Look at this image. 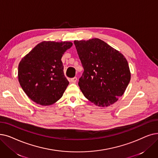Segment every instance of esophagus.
<instances>
[{
  "label": "esophagus",
  "instance_id": "obj_1",
  "mask_svg": "<svg viewBox=\"0 0 158 158\" xmlns=\"http://www.w3.org/2000/svg\"><path fill=\"white\" fill-rule=\"evenodd\" d=\"M77 80V78L76 77H74L71 79V82H72V83H76Z\"/></svg>",
  "mask_w": 158,
  "mask_h": 158
}]
</instances>
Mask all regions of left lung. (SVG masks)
<instances>
[{"label":"left lung","mask_w":158,"mask_h":158,"mask_svg":"<svg viewBox=\"0 0 158 158\" xmlns=\"http://www.w3.org/2000/svg\"><path fill=\"white\" fill-rule=\"evenodd\" d=\"M84 72L78 85L85 97L101 107L114 104L130 81L126 58L98 38L74 40Z\"/></svg>","instance_id":"left-lung-1"}]
</instances>
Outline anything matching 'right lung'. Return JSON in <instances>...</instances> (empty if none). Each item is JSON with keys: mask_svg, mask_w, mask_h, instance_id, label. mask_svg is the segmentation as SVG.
<instances>
[{"mask_svg": "<svg viewBox=\"0 0 158 158\" xmlns=\"http://www.w3.org/2000/svg\"><path fill=\"white\" fill-rule=\"evenodd\" d=\"M72 44L67 41H43L20 61V85L37 104L51 105L63 96L69 82L64 75L61 58Z\"/></svg>", "mask_w": 158, "mask_h": 158, "instance_id": "add662e5", "label": "right lung"}]
</instances>
